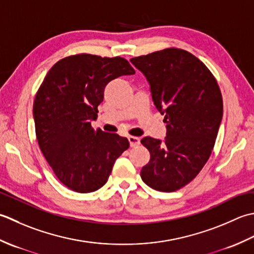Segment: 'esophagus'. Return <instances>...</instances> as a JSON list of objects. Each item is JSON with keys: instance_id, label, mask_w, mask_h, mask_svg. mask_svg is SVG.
Returning <instances> with one entry per match:
<instances>
[{"instance_id": "obj_1", "label": "esophagus", "mask_w": 254, "mask_h": 254, "mask_svg": "<svg viewBox=\"0 0 254 254\" xmlns=\"http://www.w3.org/2000/svg\"><path fill=\"white\" fill-rule=\"evenodd\" d=\"M129 143H130V147H137L140 144V138L139 137H133V136H129L128 137Z\"/></svg>"}]
</instances>
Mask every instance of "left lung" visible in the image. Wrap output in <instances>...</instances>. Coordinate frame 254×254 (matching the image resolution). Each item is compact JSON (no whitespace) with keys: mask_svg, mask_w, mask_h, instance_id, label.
<instances>
[{"mask_svg":"<svg viewBox=\"0 0 254 254\" xmlns=\"http://www.w3.org/2000/svg\"><path fill=\"white\" fill-rule=\"evenodd\" d=\"M130 62L146 76L167 124L163 141L141 140L150 152L141 179L160 192H173L194 180L209 159L222 120L219 86L203 62L182 49L168 48Z\"/></svg>","mask_w":254,"mask_h":254,"instance_id":"obj_1","label":"left lung"}]
</instances>
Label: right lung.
<instances>
[{
    "label": "right lung",
    "instance_id": "obj_1",
    "mask_svg": "<svg viewBox=\"0 0 254 254\" xmlns=\"http://www.w3.org/2000/svg\"><path fill=\"white\" fill-rule=\"evenodd\" d=\"M134 74L129 62L81 54L51 68L36 94L33 114L44 157L66 188L90 193L104 185L116 159L129 148L117 133L93 129L107 83Z\"/></svg>",
    "mask_w": 254,
    "mask_h": 254
}]
</instances>
